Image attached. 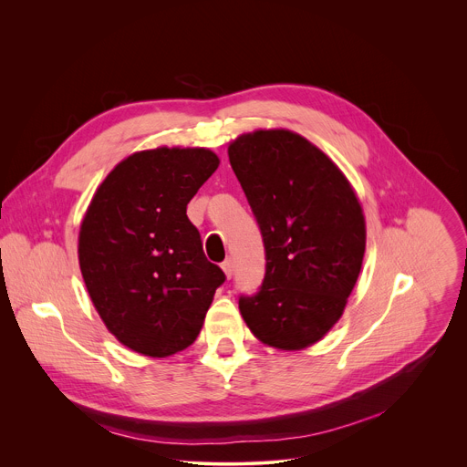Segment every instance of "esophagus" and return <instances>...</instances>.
I'll return each instance as SVG.
<instances>
[{
	"label": "esophagus",
	"mask_w": 467,
	"mask_h": 467,
	"mask_svg": "<svg viewBox=\"0 0 467 467\" xmlns=\"http://www.w3.org/2000/svg\"><path fill=\"white\" fill-rule=\"evenodd\" d=\"M222 270H223V274H225L227 279L233 277V274H234V264H233L231 258H227L225 262H222Z\"/></svg>",
	"instance_id": "esophagus-1"
}]
</instances>
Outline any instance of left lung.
I'll return each instance as SVG.
<instances>
[{
	"label": "left lung",
	"mask_w": 467,
	"mask_h": 467,
	"mask_svg": "<svg viewBox=\"0 0 467 467\" xmlns=\"http://www.w3.org/2000/svg\"><path fill=\"white\" fill-rule=\"evenodd\" d=\"M227 153L265 249L260 292L240 297V314L264 346L306 349L338 323L362 268L357 192L330 157L288 129L244 132Z\"/></svg>",
	"instance_id": "1"
}]
</instances>
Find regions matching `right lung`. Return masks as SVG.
Masks as SVG:
<instances>
[{
  "mask_svg": "<svg viewBox=\"0 0 467 467\" xmlns=\"http://www.w3.org/2000/svg\"><path fill=\"white\" fill-rule=\"evenodd\" d=\"M207 148H155L118 162L79 229V268L110 335L164 358L192 346L223 272L209 262L186 205L218 170Z\"/></svg>",
  "mask_w": 467,
  "mask_h": 467,
  "instance_id": "obj_1",
  "label": "right lung"
}]
</instances>
